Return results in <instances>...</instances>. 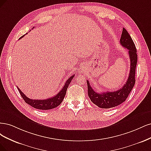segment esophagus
<instances>
[{
  "mask_svg": "<svg viewBox=\"0 0 151 151\" xmlns=\"http://www.w3.org/2000/svg\"><path fill=\"white\" fill-rule=\"evenodd\" d=\"M81 70H83V69H81Z\"/></svg>",
  "mask_w": 151,
  "mask_h": 151,
  "instance_id": "obj_1",
  "label": "esophagus"
}]
</instances>
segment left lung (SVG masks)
<instances>
[{
  "mask_svg": "<svg viewBox=\"0 0 151 151\" xmlns=\"http://www.w3.org/2000/svg\"><path fill=\"white\" fill-rule=\"evenodd\" d=\"M120 45L129 50L130 61V68L128 79L122 88L115 91H106L97 93L91 88L89 81L87 80L88 95L91 101L101 109H110L123 103L127 98L135 85V68L137 62V50L135 44L129 32L123 28L120 40Z\"/></svg>",
  "mask_w": 151,
  "mask_h": 151,
  "instance_id": "left-lung-1",
  "label": "left lung"
}]
</instances>
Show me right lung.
<instances>
[{"label":"right lung","instance_id":"1","mask_svg":"<svg viewBox=\"0 0 151 151\" xmlns=\"http://www.w3.org/2000/svg\"><path fill=\"white\" fill-rule=\"evenodd\" d=\"M24 37V36H22L21 37ZM74 76H75V75H72L66 80L64 86L63 87L62 89L60 91L59 93H57L55 96L51 97V98H49L45 100H32V99H29L22 93L21 90L19 89L18 87L17 88L21 96L22 97V99L27 104H29V105L32 106V107L37 109L50 110V109H52L57 107L58 106H59L61 104V102L63 101V99H64L68 87L70 82L71 81L72 79L73 78Z\"/></svg>","mask_w":151,"mask_h":151}]
</instances>
